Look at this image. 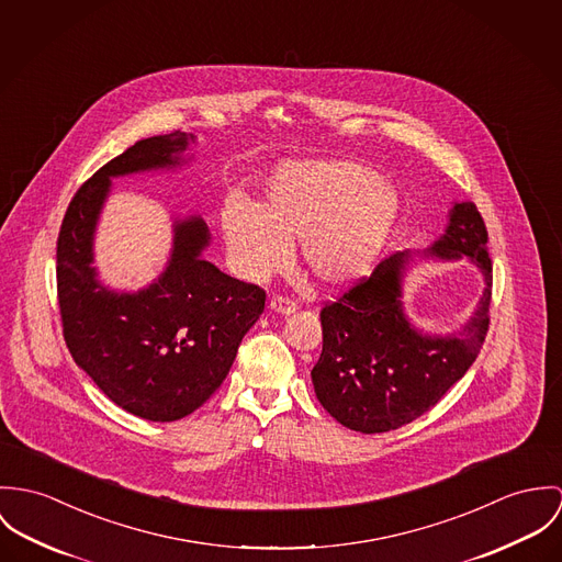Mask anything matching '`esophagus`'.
<instances>
[{
	"instance_id": "esophagus-1",
	"label": "esophagus",
	"mask_w": 562,
	"mask_h": 562,
	"mask_svg": "<svg viewBox=\"0 0 562 562\" xmlns=\"http://www.w3.org/2000/svg\"><path fill=\"white\" fill-rule=\"evenodd\" d=\"M269 308L273 312H278V314H293V312L297 311V304H295L293 300H289V297L276 295V297L271 300Z\"/></svg>"
}]
</instances>
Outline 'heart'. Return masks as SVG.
<instances>
[{
	"mask_svg": "<svg viewBox=\"0 0 562 562\" xmlns=\"http://www.w3.org/2000/svg\"><path fill=\"white\" fill-rule=\"evenodd\" d=\"M401 211L396 189L351 159H312L280 166L256 206L228 200L220 215L237 271L265 280L291 260L302 241L306 273L321 289H347L373 271Z\"/></svg>",
	"mask_w": 562,
	"mask_h": 562,
	"instance_id": "obj_1",
	"label": "heart"
}]
</instances>
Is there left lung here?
Segmentation results:
<instances>
[{
    "label": "left lung",
    "mask_w": 562,
    "mask_h": 562,
    "mask_svg": "<svg viewBox=\"0 0 562 562\" xmlns=\"http://www.w3.org/2000/svg\"><path fill=\"white\" fill-rule=\"evenodd\" d=\"M414 255L470 257L486 291L461 333L425 335L402 308V278ZM487 228L472 202H454L443 235L423 251H396L338 302L321 311L323 351L312 369L318 403L342 427L383 434L409 425L474 364L490 327Z\"/></svg>",
    "instance_id": "obj_1"
}]
</instances>
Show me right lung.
I'll use <instances>...</instances> for the list:
<instances>
[{
    "mask_svg": "<svg viewBox=\"0 0 562 562\" xmlns=\"http://www.w3.org/2000/svg\"><path fill=\"white\" fill-rule=\"evenodd\" d=\"M191 133L135 142L70 200L58 237V302L75 364L128 414L172 423L195 412L226 379L237 349L265 311V291L202 258L211 235L198 215L175 220L164 273L135 293L99 280L94 233L112 179L175 170Z\"/></svg>",
    "mask_w": 562,
    "mask_h": 562,
    "instance_id": "1",
    "label": "right lung"
}]
</instances>
